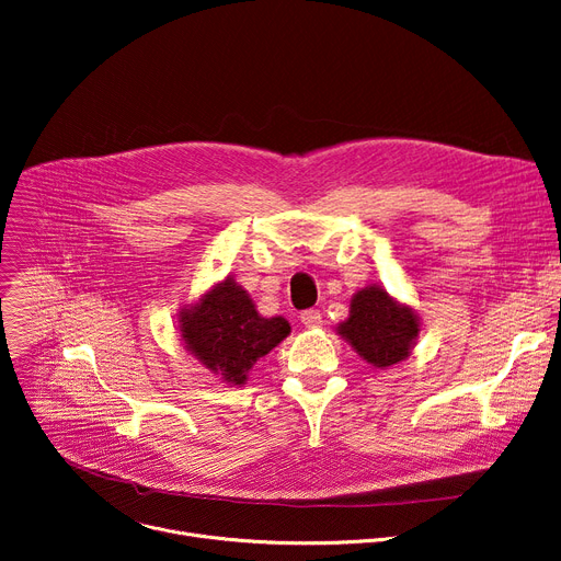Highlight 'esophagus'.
<instances>
[{
	"mask_svg": "<svg viewBox=\"0 0 561 561\" xmlns=\"http://www.w3.org/2000/svg\"><path fill=\"white\" fill-rule=\"evenodd\" d=\"M299 320H301V324L307 327V329H318V327H322V313L316 311V309L304 311V313L299 316Z\"/></svg>",
	"mask_w": 561,
	"mask_h": 561,
	"instance_id": "obj_1",
	"label": "esophagus"
}]
</instances>
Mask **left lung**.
Instances as JSON below:
<instances>
[{
    "label": "left lung",
    "instance_id": "obj_1",
    "mask_svg": "<svg viewBox=\"0 0 561 561\" xmlns=\"http://www.w3.org/2000/svg\"><path fill=\"white\" fill-rule=\"evenodd\" d=\"M337 333L363 360L378 369L398 365L412 353L421 333L419 316L385 288L367 286L351 297V311Z\"/></svg>",
    "mask_w": 561,
    "mask_h": 561
}]
</instances>
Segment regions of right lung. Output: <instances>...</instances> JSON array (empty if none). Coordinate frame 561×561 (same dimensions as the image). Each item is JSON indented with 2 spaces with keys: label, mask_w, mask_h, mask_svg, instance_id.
I'll use <instances>...</instances> for the list:
<instances>
[{
  "label": "right lung",
  "mask_w": 561,
  "mask_h": 561,
  "mask_svg": "<svg viewBox=\"0 0 561 561\" xmlns=\"http://www.w3.org/2000/svg\"><path fill=\"white\" fill-rule=\"evenodd\" d=\"M179 329L194 358L230 385H243L252 365L290 333L284 318H262L232 277L183 309Z\"/></svg>",
  "instance_id": "add662e5"
}]
</instances>
